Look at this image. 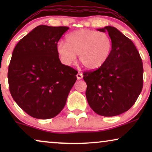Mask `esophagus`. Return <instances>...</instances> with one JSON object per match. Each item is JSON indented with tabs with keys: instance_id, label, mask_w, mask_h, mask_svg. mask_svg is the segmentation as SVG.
<instances>
[{
	"instance_id": "34e87169",
	"label": "esophagus",
	"mask_w": 152,
	"mask_h": 152,
	"mask_svg": "<svg viewBox=\"0 0 152 152\" xmlns=\"http://www.w3.org/2000/svg\"><path fill=\"white\" fill-rule=\"evenodd\" d=\"M82 77H83L82 73H81V72H78V73L77 74V80H81V79H82Z\"/></svg>"
}]
</instances>
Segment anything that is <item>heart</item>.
Listing matches in <instances>:
<instances>
[{
  "mask_svg": "<svg viewBox=\"0 0 152 152\" xmlns=\"http://www.w3.org/2000/svg\"><path fill=\"white\" fill-rule=\"evenodd\" d=\"M113 43L107 33L91 30H80L66 37V43L59 42L57 50L61 61L71 65L79 60L86 68L95 70L104 64L111 55Z\"/></svg>",
  "mask_w": 152,
  "mask_h": 152,
  "instance_id": "obj_1",
  "label": "heart"
}]
</instances>
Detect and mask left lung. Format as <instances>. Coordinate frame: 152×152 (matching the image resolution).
<instances>
[{"instance_id":"1","label":"left lung","mask_w":152,"mask_h":152,"mask_svg":"<svg viewBox=\"0 0 152 152\" xmlns=\"http://www.w3.org/2000/svg\"><path fill=\"white\" fill-rule=\"evenodd\" d=\"M97 30L109 32L113 49L102 66L83 74L86 99L98 115H118L134 104L142 91V59L134 43L117 28L106 26Z\"/></svg>"}]
</instances>
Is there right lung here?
I'll return each instance as SVG.
<instances>
[{"label":"right lung","mask_w":152,"mask_h":152,"mask_svg":"<svg viewBox=\"0 0 152 152\" xmlns=\"http://www.w3.org/2000/svg\"><path fill=\"white\" fill-rule=\"evenodd\" d=\"M68 27L41 25L19 41L8 68L10 91L16 103L37 119L57 115L65 107L77 72L62 64L58 41Z\"/></svg>","instance_id":"right-lung-1"}]
</instances>
